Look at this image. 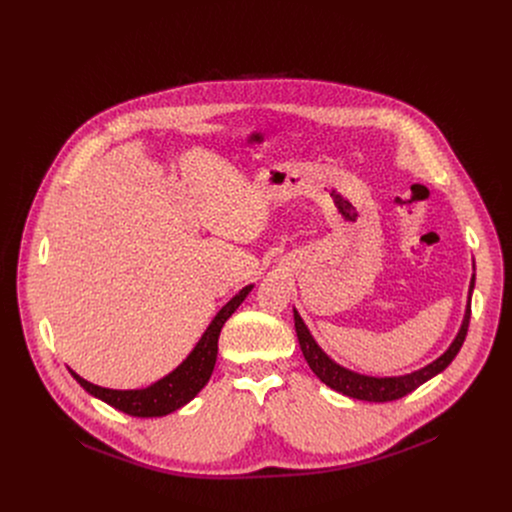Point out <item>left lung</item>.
<instances>
[{
  "instance_id": "obj_1",
  "label": "left lung",
  "mask_w": 512,
  "mask_h": 512,
  "mask_svg": "<svg viewBox=\"0 0 512 512\" xmlns=\"http://www.w3.org/2000/svg\"><path fill=\"white\" fill-rule=\"evenodd\" d=\"M474 281H476V275L472 273L466 312H464V320H462V326H460L456 338L452 340V344L448 346V350L444 354H440L435 360H431L429 364H425V367H421L413 373L399 375V377H371V375H362V373H356V371H350V369L342 367V364L332 360L322 350V346L314 340L312 332L308 330L306 322L302 320L300 312L294 308L296 334H298V340H300L302 354H304L306 362L310 364V369L314 371V375L324 385H328L330 389H334V391H338L346 397L360 399V401H371V403H385V401L401 399V397L409 395L411 391H415L417 387H421L423 383H427L429 379H433L435 375H440L442 371H446L450 367V362L460 352V348L466 340V334H468V324H470V306H472Z\"/></svg>"
}]
</instances>
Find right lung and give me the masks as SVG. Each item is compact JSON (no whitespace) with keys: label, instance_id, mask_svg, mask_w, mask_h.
<instances>
[{"label":"right lung","instance_id":"add662e5","mask_svg":"<svg viewBox=\"0 0 512 512\" xmlns=\"http://www.w3.org/2000/svg\"><path fill=\"white\" fill-rule=\"evenodd\" d=\"M253 283L245 285L239 294H235L221 310L216 312L196 346L190 350V354L178 364V367L162 377L160 381L152 383L150 387L143 389H107L89 383L75 371L68 373L77 379V383L93 397L105 401L107 405L133 415V417H164L168 413H174L176 409L184 407L190 403L208 383L212 371H214V362H216V352H218V336H221V330L225 322L235 314V310L245 302V298L251 294Z\"/></svg>","mask_w":512,"mask_h":512}]
</instances>
